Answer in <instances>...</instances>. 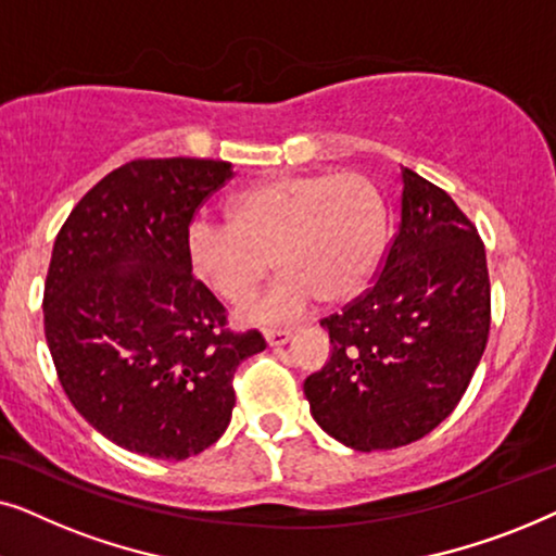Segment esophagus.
I'll list each match as a JSON object with an SVG mask.
<instances>
[{"label": "esophagus", "mask_w": 556, "mask_h": 556, "mask_svg": "<svg viewBox=\"0 0 556 556\" xmlns=\"http://www.w3.org/2000/svg\"><path fill=\"white\" fill-rule=\"evenodd\" d=\"M263 337H265V341H268V346H283V344H288V341L293 339V331H288V329H268V331H263Z\"/></svg>", "instance_id": "34e87169"}]
</instances>
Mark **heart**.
<instances>
[{
    "mask_svg": "<svg viewBox=\"0 0 556 556\" xmlns=\"http://www.w3.org/2000/svg\"><path fill=\"white\" fill-rule=\"evenodd\" d=\"M384 200L367 174H280L230 200V223L194 219L189 268L212 293L242 303L276 261L280 278L238 311L245 324L291 321L314 295L339 303L367 288L384 250Z\"/></svg>",
    "mask_w": 556,
    "mask_h": 556,
    "instance_id": "obj_1",
    "label": "heart"
}]
</instances>
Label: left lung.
Segmentation results:
<instances>
[{
  "label": "left lung",
  "mask_w": 556,
  "mask_h": 556,
  "mask_svg": "<svg viewBox=\"0 0 556 556\" xmlns=\"http://www.w3.org/2000/svg\"><path fill=\"white\" fill-rule=\"evenodd\" d=\"M400 225L377 283L324 318L331 356L303 382L326 435L392 451L458 405L491 326V283L476 227L443 189L400 172Z\"/></svg>",
  "instance_id": "obj_1"
}]
</instances>
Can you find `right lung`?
Instances as JSON below:
<instances>
[{
  "label": "right lung",
  "instance_id": "1",
  "mask_svg": "<svg viewBox=\"0 0 556 556\" xmlns=\"http://www.w3.org/2000/svg\"><path fill=\"white\" fill-rule=\"evenodd\" d=\"M230 162L136 159L75 204L45 280V337L60 384L90 428L126 451L185 460L223 438L232 375L265 349L225 329V308L192 276L194 212Z\"/></svg>",
  "mask_w": 556,
  "mask_h": 556
}]
</instances>
